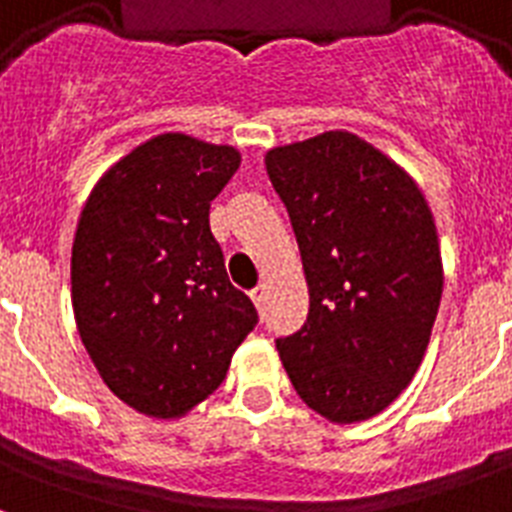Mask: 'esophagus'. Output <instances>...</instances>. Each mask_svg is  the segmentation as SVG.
Masks as SVG:
<instances>
[{
    "instance_id": "34e87169",
    "label": "esophagus",
    "mask_w": 512,
    "mask_h": 512,
    "mask_svg": "<svg viewBox=\"0 0 512 512\" xmlns=\"http://www.w3.org/2000/svg\"><path fill=\"white\" fill-rule=\"evenodd\" d=\"M249 297H252V303H255L260 311H263L265 300H268V287H265V284H260V287H255L252 292H249Z\"/></svg>"
}]
</instances>
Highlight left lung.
Wrapping results in <instances>:
<instances>
[{"label":"left lung","instance_id":"obj_1","mask_svg":"<svg viewBox=\"0 0 512 512\" xmlns=\"http://www.w3.org/2000/svg\"><path fill=\"white\" fill-rule=\"evenodd\" d=\"M265 167L311 292L308 321L276 340L281 364L327 420H366L412 382L433 332L444 273L428 201L350 132L273 148Z\"/></svg>","mask_w":512,"mask_h":512}]
</instances>
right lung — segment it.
<instances>
[{
	"instance_id": "add662e5",
	"label": "right lung",
	"mask_w": 512,
	"mask_h": 512,
	"mask_svg": "<svg viewBox=\"0 0 512 512\" xmlns=\"http://www.w3.org/2000/svg\"><path fill=\"white\" fill-rule=\"evenodd\" d=\"M239 162L231 146L159 135L100 177L76 225L79 337L108 388L159 420L212 396L257 324L209 231V204Z\"/></svg>"
}]
</instances>
